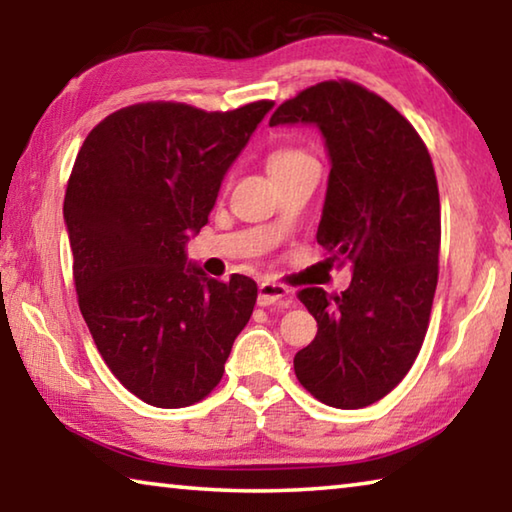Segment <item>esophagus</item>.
Returning <instances> with one entry per match:
<instances>
[{"label":"esophagus","mask_w":512,"mask_h":512,"mask_svg":"<svg viewBox=\"0 0 512 512\" xmlns=\"http://www.w3.org/2000/svg\"><path fill=\"white\" fill-rule=\"evenodd\" d=\"M259 296L257 302L259 307H268V305H280V307H289L291 298H289V289L284 284L277 282H259Z\"/></svg>","instance_id":"34e87169"}]
</instances>
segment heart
Returning <instances> with one entry per match:
<instances>
[{
    "label": "heart",
    "mask_w": 512,
    "mask_h": 512,
    "mask_svg": "<svg viewBox=\"0 0 512 512\" xmlns=\"http://www.w3.org/2000/svg\"><path fill=\"white\" fill-rule=\"evenodd\" d=\"M309 162H316L314 158L307 151L298 149V146H275V149L268 153V171L273 173H284V171H291V169H298L302 164H309Z\"/></svg>",
    "instance_id": "1"
}]
</instances>
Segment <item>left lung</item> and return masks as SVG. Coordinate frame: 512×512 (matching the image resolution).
I'll return each instance as SVG.
<instances>
[{
	"label": "left lung",
	"instance_id": "1",
	"mask_svg": "<svg viewBox=\"0 0 512 512\" xmlns=\"http://www.w3.org/2000/svg\"><path fill=\"white\" fill-rule=\"evenodd\" d=\"M316 124L332 160L318 244L350 287L298 291L318 334L293 359L307 391L334 409L379 402L406 377L438 284L440 198L431 155L391 103L359 83L323 81L277 106L268 124Z\"/></svg>",
	"mask_w": 512,
	"mask_h": 512
}]
</instances>
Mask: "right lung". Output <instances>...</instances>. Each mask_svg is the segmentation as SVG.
Wrapping results in <instances>:
<instances>
[{
	"label": "right lung",
	"mask_w": 512,
	"mask_h": 512,
	"mask_svg": "<svg viewBox=\"0 0 512 512\" xmlns=\"http://www.w3.org/2000/svg\"><path fill=\"white\" fill-rule=\"evenodd\" d=\"M271 108L135 103L99 121L76 155L63 214L81 314L112 375L158 409L210 395L253 314L255 280L205 277L185 266V244Z\"/></svg>",
	"instance_id": "obj_1"
}]
</instances>
